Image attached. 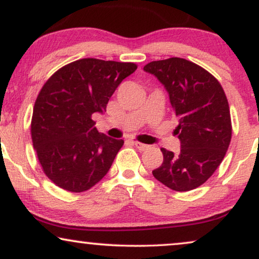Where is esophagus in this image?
Listing matches in <instances>:
<instances>
[{
  "label": "esophagus",
  "instance_id": "obj_1",
  "mask_svg": "<svg viewBox=\"0 0 259 259\" xmlns=\"http://www.w3.org/2000/svg\"><path fill=\"white\" fill-rule=\"evenodd\" d=\"M133 145H134V146H136L139 151H145V150H147L148 147H150V146H148V145L143 144V143H139V141H133Z\"/></svg>",
  "mask_w": 259,
  "mask_h": 259
}]
</instances>
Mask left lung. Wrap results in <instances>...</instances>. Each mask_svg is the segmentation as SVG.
<instances>
[{
	"mask_svg": "<svg viewBox=\"0 0 259 259\" xmlns=\"http://www.w3.org/2000/svg\"><path fill=\"white\" fill-rule=\"evenodd\" d=\"M144 70L167 91L179 125L180 152L161 148L164 161L152 171L171 190L185 192L203 185L224 159L232 136L229 102L222 84L203 67L182 58L152 61Z\"/></svg>",
	"mask_w": 259,
	"mask_h": 259,
	"instance_id": "1",
	"label": "left lung"
}]
</instances>
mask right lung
<instances>
[{
    "instance_id": "right-lung-1",
    "label": "right lung",
    "mask_w": 259,
    "mask_h": 259,
    "mask_svg": "<svg viewBox=\"0 0 259 259\" xmlns=\"http://www.w3.org/2000/svg\"><path fill=\"white\" fill-rule=\"evenodd\" d=\"M133 62L81 59L46 81L31 118V140L45 175L61 189L83 192L111 168L123 140L99 133L92 120L106 111L121 81L136 72Z\"/></svg>"
}]
</instances>
